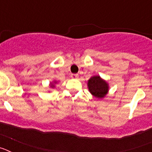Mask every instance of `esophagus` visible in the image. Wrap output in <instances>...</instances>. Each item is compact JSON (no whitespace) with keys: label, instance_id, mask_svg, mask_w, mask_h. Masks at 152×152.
I'll list each match as a JSON object with an SVG mask.
<instances>
[{"label":"esophagus","instance_id":"obj_1","mask_svg":"<svg viewBox=\"0 0 152 152\" xmlns=\"http://www.w3.org/2000/svg\"><path fill=\"white\" fill-rule=\"evenodd\" d=\"M71 77L73 79H77L78 78V75H77V74H72V75H71Z\"/></svg>","mask_w":152,"mask_h":152}]
</instances>
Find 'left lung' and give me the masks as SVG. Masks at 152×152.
<instances>
[{
  "label": "left lung",
  "instance_id": "left-lung-1",
  "mask_svg": "<svg viewBox=\"0 0 152 152\" xmlns=\"http://www.w3.org/2000/svg\"><path fill=\"white\" fill-rule=\"evenodd\" d=\"M88 88L90 93L98 99H103L108 94L109 84L100 76H93L88 80Z\"/></svg>",
  "mask_w": 152,
  "mask_h": 152
}]
</instances>
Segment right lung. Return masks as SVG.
I'll use <instances>...</instances> for the list:
<instances>
[{
    "mask_svg": "<svg viewBox=\"0 0 152 152\" xmlns=\"http://www.w3.org/2000/svg\"><path fill=\"white\" fill-rule=\"evenodd\" d=\"M57 84V81H56V80H54V81H53V82H51L50 83V84H49V85H50V88H55V85H56V84Z\"/></svg>",
    "mask_w": 152,
    "mask_h": 152,
    "instance_id": "add662e5",
    "label": "right lung"
}]
</instances>
